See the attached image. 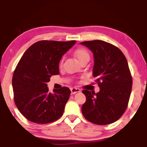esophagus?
Returning a JSON list of instances; mask_svg holds the SVG:
<instances>
[{
  "instance_id": "obj_1",
  "label": "esophagus",
  "mask_w": 147,
  "mask_h": 147,
  "mask_svg": "<svg viewBox=\"0 0 147 147\" xmlns=\"http://www.w3.org/2000/svg\"><path fill=\"white\" fill-rule=\"evenodd\" d=\"M70 90H71V94H76V93L81 92L80 89L76 88V87H72V88H70Z\"/></svg>"
}]
</instances>
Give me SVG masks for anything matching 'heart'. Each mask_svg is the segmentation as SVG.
I'll list each match as a JSON object with an SVG mask.
<instances>
[{"mask_svg": "<svg viewBox=\"0 0 147 147\" xmlns=\"http://www.w3.org/2000/svg\"><path fill=\"white\" fill-rule=\"evenodd\" d=\"M75 55L77 57V59L79 61V62H82L85 60H90V55L89 54L88 51L84 48H79L75 51ZM63 63V59L60 60V65L62 66Z\"/></svg>", "mask_w": 147, "mask_h": 147, "instance_id": "obj_1", "label": "heart"}]
</instances>
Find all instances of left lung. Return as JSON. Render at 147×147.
<instances>
[{"label":"left lung","mask_w":147,"mask_h":147,"mask_svg":"<svg viewBox=\"0 0 147 147\" xmlns=\"http://www.w3.org/2000/svg\"><path fill=\"white\" fill-rule=\"evenodd\" d=\"M94 57L93 76L100 87L96 93L83 90L86 101L81 108L84 117L97 125L117 121L127 109L132 77L126 57L116 46L100 40L81 42Z\"/></svg>","instance_id":"obj_1"}]
</instances>
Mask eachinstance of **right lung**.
Wrapping results in <instances>:
<instances>
[{
  "instance_id": "add662e5",
  "label": "right lung",
  "mask_w": 147,
  "mask_h": 147,
  "mask_svg": "<svg viewBox=\"0 0 147 147\" xmlns=\"http://www.w3.org/2000/svg\"><path fill=\"white\" fill-rule=\"evenodd\" d=\"M76 40H40L30 47L17 65L12 79L14 102L25 118L36 123L60 119L69 99L70 89L63 87L49 93L47 83L59 75L62 55Z\"/></svg>"
}]
</instances>
